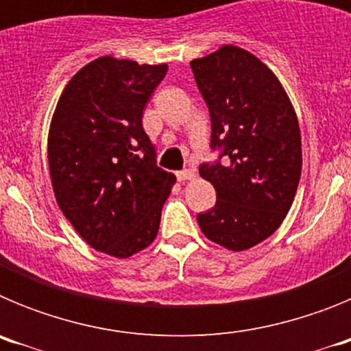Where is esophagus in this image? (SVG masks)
<instances>
[{
    "mask_svg": "<svg viewBox=\"0 0 351 351\" xmlns=\"http://www.w3.org/2000/svg\"><path fill=\"white\" fill-rule=\"evenodd\" d=\"M197 178V173H195V170L191 169H186V170H181V172H178V179L179 181H193V179Z\"/></svg>",
    "mask_w": 351,
    "mask_h": 351,
    "instance_id": "34e87169",
    "label": "esophagus"
}]
</instances>
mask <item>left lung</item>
Returning a JSON list of instances; mask_svg holds the SVG:
<instances>
[{
	"instance_id": "obj_1",
	"label": "left lung",
	"mask_w": 351,
	"mask_h": 351,
	"mask_svg": "<svg viewBox=\"0 0 351 351\" xmlns=\"http://www.w3.org/2000/svg\"><path fill=\"white\" fill-rule=\"evenodd\" d=\"M210 114V147L221 149L200 176L216 206L198 214L209 241L244 251L271 237L290 210L302 170L297 114L283 84L265 63L235 45L191 61Z\"/></svg>"
}]
</instances>
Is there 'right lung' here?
<instances>
[{
    "label": "right lung",
    "instance_id": "add662e5",
    "mask_svg": "<svg viewBox=\"0 0 351 351\" xmlns=\"http://www.w3.org/2000/svg\"><path fill=\"white\" fill-rule=\"evenodd\" d=\"M167 64L101 56L61 93L49 128L56 202L91 247L128 258L156 239L176 176L156 167L142 112Z\"/></svg>",
    "mask_w": 351,
    "mask_h": 351
}]
</instances>
